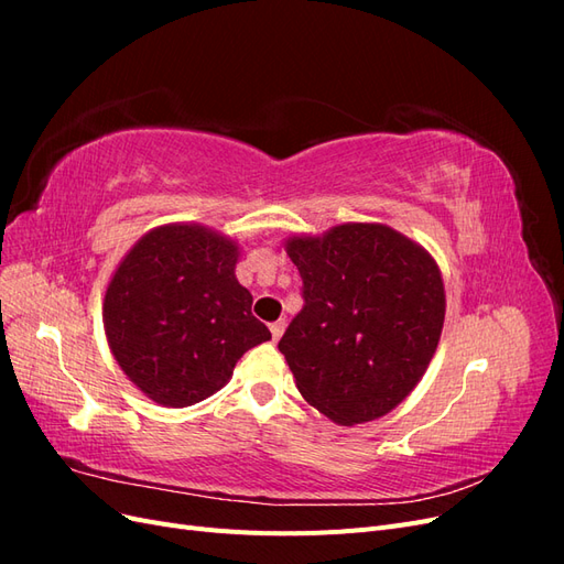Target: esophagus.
<instances>
[{
    "label": "esophagus",
    "instance_id": "34e87169",
    "mask_svg": "<svg viewBox=\"0 0 564 564\" xmlns=\"http://www.w3.org/2000/svg\"><path fill=\"white\" fill-rule=\"evenodd\" d=\"M284 327H286L284 319H278V322H272V324H270V334H272V340H280V336L284 334Z\"/></svg>",
    "mask_w": 564,
    "mask_h": 564
}]
</instances>
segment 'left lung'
I'll return each instance as SVG.
<instances>
[{"label": "left lung", "instance_id": "8db88e82", "mask_svg": "<svg viewBox=\"0 0 564 564\" xmlns=\"http://www.w3.org/2000/svg\"><path fill=\"white\" fill-rule=\"evenodd\" d=\"M303 311L278 344L303 400L338 425L377 421L429 369L445 324L431 251L383 224H340L284 240Z\"/></svg>", "mask_w": 564, "mask_h": 564}]
</instances>
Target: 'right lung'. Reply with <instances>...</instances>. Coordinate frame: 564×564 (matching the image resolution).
Segmentation results:
<instances>
[{"instance_id": "1", "label": "right lung", "mask_w": 564, "mask_h": 564, "mask_svg": "<svg viewBox=\"0 0 564 564\" xmlns=\"http://www.w3.org/2000/svg\"><path fill=\"white\" fill-rule=\"evenodd\" d=\"M242 247L202 224L148 230L117 263L104 329L127 379L162 406H191L224 388L240 357L270 340L237 282Z\"/></svg>"}]
</instances>
